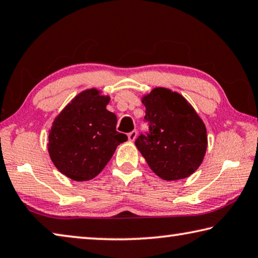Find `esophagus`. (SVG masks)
<instances>
[{
	"label": "esophagus",
	"mask_w": 258,
	"mask_h": 258,
	"mask_svg": "<svg viewBox=\"0 0 258 258\" xmlns=\"http://www.w3.org/2000/svg\"><path fill=\"white\" fill-rule=\"evenodd\" d=\"M136 137H137V132H136V130H133L132 133L128 134V139H129L130 142H134L135 139H136Z\"/></svg>",
	"instance_id": "obj_1"
}]
</instances>
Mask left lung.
<instances>
[{
	"mask_svg": "<svg viewBox=\"0 0 258 258\" xmlns=\"http://www.w3.org/2000/svg\"><path fill=\"white\" fill-rule=\"evenodd\" d=\"M142 101L149 132L138 136L137 149L160 178H186L205 158V123L183 96L166 88H155Z\"/></svg>",
	"mask_w": 258,
	"mask_h": 258,
	"instance_id": "8db88e82",
	"label": "left lung"
}]
</instances>
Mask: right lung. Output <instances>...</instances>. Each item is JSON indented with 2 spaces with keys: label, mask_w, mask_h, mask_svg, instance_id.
I'll use <instances>...</instances> for the list:
<instances>
[{
  "label": "right lung",
  "mask_w": 258,
  "mask_h": 258,
  "mask_svg": "<svg viewBox=\"0 0 258 258\" xmlns=\"http://www.w3.org/2000/svg\"><path fill=\"white\" fill-rule=\"evenodd\" d=\"M108 96L97 89L79 94L54 119L48 151L69 178L84 181L99 174L126 135L116 132V115L106 109Z\"/></svg>",
  "instance_id": "add662e5"
}]
</instances>
